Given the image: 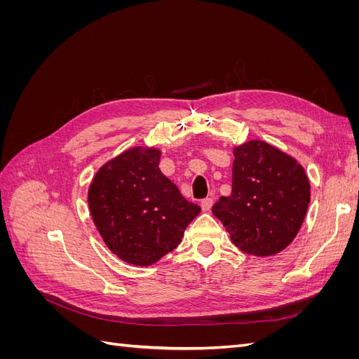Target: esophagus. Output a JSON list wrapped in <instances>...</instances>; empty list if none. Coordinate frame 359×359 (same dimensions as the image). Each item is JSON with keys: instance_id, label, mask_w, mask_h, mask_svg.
<instances>
[{"instance_id": "esophagus-1", "label": "esophagus", "mask_w": 359, "mask_h": 359, "mask_svg": "<svg viewBox=\"0 0 359 359\" xmlns=\"http://www.w3.org/2000/svg\"><path fill=\"white\" fill-rule=\"evenodd\" d=\"M211 206H212V199H211V198H205V199H202V202H201V208H202V211H210V210H211Z\"/></svg>"}]
</instances>
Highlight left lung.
I'll return each mask as SVG.
<instances>
[{
    "mask_svg": "<svg viewBox=\"0 0 359 359\" xmlns=\"http://www.w3.org/2000/svg\"><path fill=\"white\" fill-rule=\"evenodd\" d=\"M232 193L212 214L241 252L271 256L297 236L310 202L309 178L299 163L262 140L233 149Z\"/></svg>",
    "mask_w": 359,
    "mask_h": 359,
    "instance_id": "1",
    "label": "left lung"
}]
</instances>
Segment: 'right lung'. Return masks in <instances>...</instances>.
Wrapping results in <instances>:
<instances>
[{"label":"right lung","mask_w":359,"mask_h":359,"mask_svg":"<svg viewBox=\"0 0 359 359\" xmlns=\"http://www.w3.org/2000/svg\"><path fill=\"white\" fill-rule=\"evenodd\" d=\"M160 151L132 148L95 173L88 205L97 231L127 264L147 266L177 248L201 206L158 169Z\"/></svg>","instance_id":"add662e5"}]
</instances>
